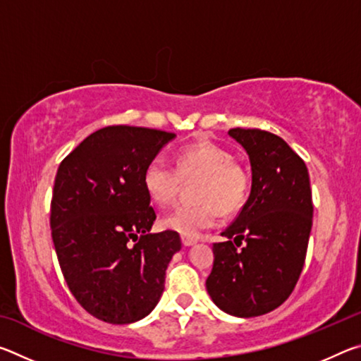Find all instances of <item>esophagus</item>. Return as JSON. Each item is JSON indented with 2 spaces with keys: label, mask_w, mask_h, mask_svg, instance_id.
Listing matches in <instances>:
<instances>
[{
  "label": "esophagus",
  "mask_w": 361,
  "mask_h": 361,
  "mask_svg": "<svg viewBox=\"0 0 361 361\" xmlns=\"http://www.w3.org/2000/svg\"><path fill=\"white\" fill-rule=\"evenodd\" d=\"M181 242H183V245H185V247H191V245H194V243H195V239H189V237L183 235L181 237Z\"/></svg>",
  "instance_id": "esophagus-1"
}]
</instances>
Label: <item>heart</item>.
Instances as JSON below:
<instances>
[{
  "instance_id": "1",
  "label": "heart",
  "mask_w": 361,
  "mask_h": 361,
  "mask_svg": "<svg viewBox=\"0 0 361 361\" xmlns=\"http://www.w3.org/2000/svg\"><path fill=\"white\" fill-rule=\"evenodd\" d=\"M176 167L156 157L143 172L146 194L156 205L166 207L175 199L181 180L200 176L195 197L199 204H183L162 218L166 229L197 239L204 231L215 226L218 210L232 212L247 195L248 176L232 156L215 143H194L185 146L175 157Z\"/></svg>"
}]
</instances>
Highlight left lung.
Here are the masks:
<instances>
[{"mask_svg":"<svg viewBox=\"0 0 361 361\" xmlns=\"http://www.w3.org/2000/svg\"><path fill=\"white\" fill-rule=\"evenodd\" d=\"M252 166L248 200L213 243L207 291L223 312L248 319L277 309L301 276L310 229L307 167L288 143L259 129H231Z\"/></svg>","mask_w":361,"mask_h":361,"instance_id":"obj_1","label":"left lung"}]
</instances>
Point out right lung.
I'll use <instances>...</instances> for the list:
<instances>
[{
  "label": "right lung",
  "instance_id": "add662e5",
  "mask_svg": "<svg viewBox=\"0 0 361 361\" xmlns=\"http://www.w3.org/2000/svg\"><path fill=\"white\" fill-rule=\"evenodd\" d=\"M176 135L109 126L66 156L57 170L51 229L60 269L76 301L113 325L142 320L162 296L180 252L178 232L151 234L156 212L143 172Z\"/></svg>",
  "mask_w": 361,
  "mask_h": 361
}]
</instances>
